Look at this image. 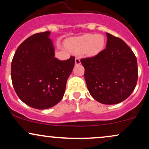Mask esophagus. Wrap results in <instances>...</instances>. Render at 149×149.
I'll list each match as a JSON object with an SVG mask.
<instances>
[{
    "label": "esophagus",
    "instance_id": "1",
    "mask_svg": "<svg viewBox=\"0 0 149 149\" xmlns=\"http://www.w3.org/2000/svg\"><path fill=\"white\" fill-rule=\"evenodd\" d=\"M75 64L76 65L80 64V60L78 57H76V59H75Z\"/></svg>",
    "mask_w": 149,
    "mask_h": 149
}]
</instances>
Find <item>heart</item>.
<instances>
[{
	"label": "heart",
	"mask_w": 149,
	"mask_h": 149,
	"mask_svg": "<svg viewBox=\"0 0 149 149\" xmlns=\"http://www.w3.org/2000/svg\"><path fill=\"white\" fill-rule=\"evenodd\" d=\"M105 38L101 34L90 33L73 37L65 42L66 49L74 53H83L88 56H95L103 50Z\"/></svg>",
	"instance_id": "heart-1"
}]
</instances>
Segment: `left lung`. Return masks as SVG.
Instances as JSON below:
<instances>
[{
    "instance_id": "left-lung-1",
    "label": "left lung",
    "mask_w": 149,
    "mask_h": 149,
    "mask_svg": "<svg viewBox=\"0 0 149 149\" xmlns=\"http://www.w3.org/2000/svg\"><path fill=\"white\" fill-rule=\"evenodd\" d=\"M106 48L93 57L82 59L91 96L100 103L116 104L130 97L138 78L137 61L123 40L107 33Z\"/></svg>"
}]
</instances>
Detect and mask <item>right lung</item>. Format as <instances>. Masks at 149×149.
<instances>
[{"instance_id": "obj_1", "label": "right lung", "mask_w": 149, "mask_h": 149, "mask_svg": "<svg viewBox=\"0 0 149 149\" xmlns=\"http://www.w3.org/2000/svg\"><path fill=\"white\" fill-rule=\"evenodd\" d=\"M50 31L36 33L18 47L12 61L13 87L24 103L36 109H47L60 102L75 57L55 58Z\"/></svg>"}]
</instances>
